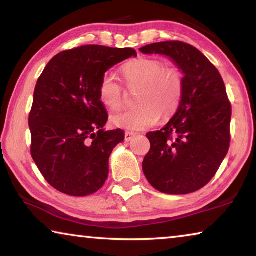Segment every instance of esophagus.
<instances>
[{
    "label": "esophagus",
    "mask_w": 256,
    "mask_h": 256,
    "mask_svg": "<svg viewBox=\"0 0 256 256\" xmlns=\"http://www.w3.org/2000/svg\"><path fill=\"white\" fill-rule=\"evenodd\" d=\"M136 136V133H133V132H125V136H124V138H125V141H131L132 138Z\"/></svg>",
    "instance_id": "esophagus-1"
}]
</instances>
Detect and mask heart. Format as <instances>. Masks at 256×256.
Masks as SVG:
<instances>
[{
  "label": "heart",
  "mask_w": 256,
  "mask_h": 256,
  "mask_svg": "<svg viewBox=\"0 0 256 256\" xmlns=\"http://www.w3.org/2000/svg\"><path fill=\"white\" fill-rule=\"evenodd\" d=\"M124 81L130 89L138 86L136 102L138 106L126 108L112 115L110 123L116 128L142 131L158 122L159 118H170L178 108L183 96V76L178 68L164 66L162 60L138 58L122 66ZM99 100L110 110H118L124 98V88L112 73H105L98 86Z\"/></svg>",
  "instance_id": "b5f03b06"
}]
</instances>
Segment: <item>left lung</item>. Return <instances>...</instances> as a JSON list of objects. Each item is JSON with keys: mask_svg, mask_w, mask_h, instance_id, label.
I'll return each instance as SVG.
<instances>
[{"mask_svg": "<svg viewBox=\"0 0 256 256\" xmlns=\"http://www.w3.org/2000/svg\"><path fill=\"white\" fill-rule=\"evenodd\" d=\"M140 50L170 56L184 73L176 114L160 131L146 134L150 150L142 170L159 192H196L214 178L230 144L232 104L224 80L214 64L186 42H160Z\"/></svg>", "mask_w": 256, "mask_h": 256, "instance_id": "1", "label": "left lung"}]
</instances>
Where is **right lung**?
<instances>
[{
	"mask_svg": "<svg viewBox=\"0 0 256 256\" xmlns=\"http://www.w3.org/2000/svg\"><path fill=\"white\" fill-rule=\"evenodd\" d=\"M131 56L136 50L76 47L55 55L38 78L28 122L30 154L60 192L86 196L105 184L108 159L124 132L102 128L108 115L98 86L108 68Z\"/></svg>",
	"mask_w": 256,
	"mask_h": 256,
	"instance_id": "obj_1",
	"label": "right lung"
}]
</instances>
